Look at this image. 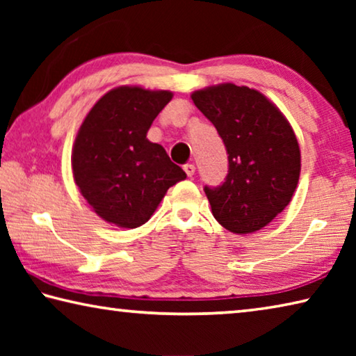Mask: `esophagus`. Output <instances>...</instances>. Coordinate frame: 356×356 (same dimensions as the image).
Listing matches in <instances>:
<instances>
[{"label": "esophagus", "instance_id": "1", "mask_svg": "<svg viewBox=\"0 0 356 356\" xmlns=\"http://www.w3.org/2000/svg\"><path fill=\"white\" fill-rule=\"evenodd\" d=\"M184 171H185L186 176L193 177V176H195L196 168H195V165H193V163H186V165H184Z\"/></svg>", "mask_w": 356, "mask_h": 356}]
</instances>
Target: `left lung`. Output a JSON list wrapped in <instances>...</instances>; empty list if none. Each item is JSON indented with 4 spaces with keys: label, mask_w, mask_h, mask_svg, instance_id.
I'll return each mask as SVG.
<instances>
[{
    "label": "left lung",
    "mask_w": 356,
    "mask_h": 356,
    "mask_svg": "<svg viewBox=\"0 0 356 356\" xmlns=\"http://www.w3.org/2000/svg\"><path fill=\"white\" fill-rule=\"evenodd\" d=\"M215 125L227 152V176L204 186L215 220L250 234L267 226L292 200L300 177V147L287 119L256 89L232 83L191 94Z\"/></svg>",
    "instance_id": "1"
}]
</instances>
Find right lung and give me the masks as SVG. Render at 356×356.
Returning a JSON list of instances; mask_svg holds the SVG:
<instances>
[{"label":"right lung","mask_w":356,"mask_h":356,"mask_svg":"<svg viewBox=\"0 0 356 356\" xmlns=\"http://www.w3.org/2000/svg\"><path fill=\"white\" fill-rule=\"evenodd\" d=\"M170 91L120 86L88 113L72 150L75 184L94 212L120 227L146 222L165 193L186 177L146 135Z\"/></svg>","instance_id":"right-lung-1"}]
</instances>
